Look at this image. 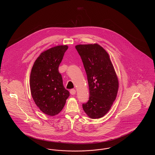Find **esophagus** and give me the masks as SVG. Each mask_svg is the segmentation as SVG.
Here are the masks:
<instances>
[{"mask_svg": "<svg viewBox=\"0 0 155 155\" xmlns=\"http://www.w3.org/2000/svg\"><path fill=\"white\" fill-rule=\"evenodd\" d=\"M70 92L71 95H74L75 94V93H76V91H75V89H71V90L70 91Z\"/></svg>", "mask_w": 155, "mask_h": 155, "instance_id": "1", "label": "esophagus"}]
</instances>
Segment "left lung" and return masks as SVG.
Masks as SVG:
<instances>
[{"mask_svg": "<svg viewBox=\"0 0 155 155\" xmlns=\"http://www.w3.org/2000/svg\"><path fill=\"white\" fill-rule=\"evenodd\" d=\"M75 49L81 56L89 89V101L82 104V108L89 117L101 118L110 109L117 95V74L109 54L99 45H77Z\"/></svg>", "mask_w": 155, "mask_h": 155, "instance_id": "1", "label": "left lung"}]
</instances>
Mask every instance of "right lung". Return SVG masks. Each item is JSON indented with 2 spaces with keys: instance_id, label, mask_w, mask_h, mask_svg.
<instances>
[{
  "instance_id": "add662e5",
  "label": "right lung",
  "mask_w": 155,
  "mask_h": 155,
  "mask_svg": "<svg viewBox=\"0 0 155 155\" xmlns=\"http://www.w3.org/2000/svg\"><path fill=\"white\" fill-rule=\"evenodd\" d=\"M67 49V45H59L41 53L31 69V95L40 110L50 116L59 114L70 96L58 70Z\"/></svg>"
}]
</instances>
